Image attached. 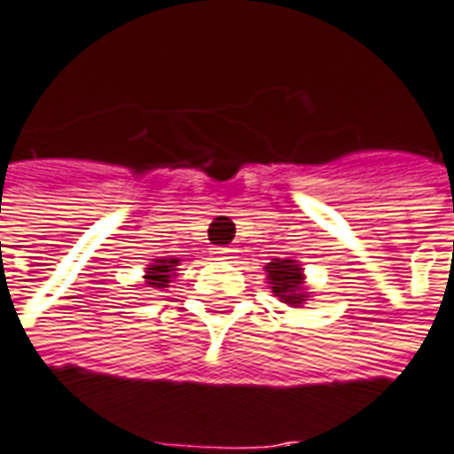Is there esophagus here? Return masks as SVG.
Segmentation results:
<instances>
[{
    "label": "esophagus",
    "mask_w": 454,
    "mask_h": 454,
    "mask_svg": "<svg viewBox=\"0 0 454 454\" xmlns=\"http://www.w3.org/2000/svg\"><path fill=\"white\" fill-rule=\"evenodd\" d=\"M233 253H236V250L228 248V246H218V248H214V255H216L218 260H228Z\"/></svg>",
    "instance_id": "obj_1"
}]
</instances>
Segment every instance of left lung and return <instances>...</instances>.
<instances>
[{
	"instance_id": "left-lung-1",
	"label": "left lung",
	"mask_w": 454,
	"mask_h": 454,
	"mask_svg": "<svg viewBox=\"0 0 454 454\" xmlns=\"http://www.w3.org/2000/svg\"><path fill=\"white\" fill-rule=\"evenodd\" d=\"M268 280H270L272 293L280 297L282 302L293 304V307H300L304 302V293L302 287V268H300V262H294V260H280L275 258L272 262H268Z\"/></svg>"
}]
</instances>
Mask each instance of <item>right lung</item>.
<instances>
[{
	"label": "right lung",
	"instance_id": "add662e5",
	"mask_svg": "<svg viewBox=\"0 0 454 454\" xmlns=\"http://www.w3.org/2000/svg\"><path fill=\"white\" fill-rule=\"evenodd\" d=\"M174 265H179V258H161L154 265L147 268V287H167V282L172 278V272L176 270Z\"/></svg>",
	"mask_w": 454,
	"mask_h": 454
}]
</instances>
